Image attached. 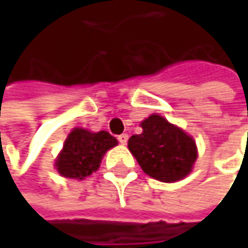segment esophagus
<instances>
[{"label":"esophagus","instance_id":"obj_1","mask_svg":"<svg viewBox=\"0 0 248 248\" xmlns=\"http://www.w3.org/2000/svg\"><path fill=\"white\" fill-rule=\"evenodd\" d=\"M127 139H129L127 133H122V135L118 136V140H119V143H122V145H124V143L127 142Z\"/></svg>","mask_w":248,"mask_h":248}]
</instances>
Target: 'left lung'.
<instances>
[{
  "label": "left lung",
  "instance_id": "obj_1",
  "mask_svg": "<svg viewBox=\"0 0 248 248\" xmlns=\"http://www.w3.org/2000/svg\"><path fill=\"white\" fill-rule=\"evenodd\" d=\"M140 126L143 132L132 135L127 148L143 172L162 182H175L191 172L197 159L191 136L159 115H151Z\"/></svg>",
  "mask_w": 248,
  "mask_h": 248
}]
</instances>
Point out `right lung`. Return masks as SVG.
I'll use <instances>...</instances> for the list:
<instances>
[{"label":"right lung","mask_w":248,"mask_h":248,"mask_svg":"<svg viewBox=\"0 0 248 248\" xmlns=\"http://www.w3.org/2000/svg\"><path fill=\"white\" fill-rule=\"evenodd\" d=\"M116 145V138L109 132L100 130L92 133L86 129L76 127L67 136L63 151L56 161L57 171L66 178L83 179L97 171L102 156Z\"/></svg>","instance_id":"right-lung-1"}]
</instances>
